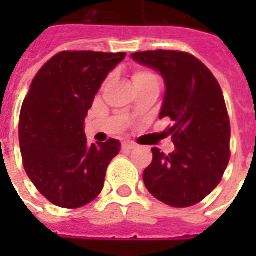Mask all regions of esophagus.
<instances>
[{
  "label": "esophagus",
  "mask_w": 256,
  "mask_h": 256,
  "mask_svg": "<svg viewBox=\"0 0 256 256\" xmlns=\"http://www.w3.org/2000/svg\"><path fill=\"white\" fill-rule=\"evenodd\" d=\"M122 148L126 150H136V148H137V144H134V142H123Z\"/></svg>",
  "instance_id": "34e87169"
}]
</instances>
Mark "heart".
<instances>
[{"label": "heart", "instance_id": "heart-1", "mask_svg": "<svg viewBox=\"0 0 256 256\" xmlns=\"http://www.w3.org/2000/svg\"><path fill=\"white\" fill-rule=\"evenodd\" d=\"M150 76H155L154 74L148 72V71H138V72L134 74L133 82H138V80H142V79L150 78Z\"/></svg>", "mask_w": 256, "mask_h": 256}]
</instances>
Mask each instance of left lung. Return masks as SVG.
Segmentation results:
<instances>
[{"mask_svg": "<svg viewBox=\"0 0 256 256\" xmlns=\"http://www.w3.org/2000/svg\"><path fill=\"white\" fill-rule=\"evenodd\" d=\"M145 67L159 71L166 93L159 118H168L176 150L168 155L154 148L144 172L150 193L172 207L200 203L220 182L230 159V122L218 80L198 58L177 50L132 54Z\"/></svg>", "mask_w": 256, "mask_h": 256, "instance_id": "1", "label": "left lung"}]
</instances>
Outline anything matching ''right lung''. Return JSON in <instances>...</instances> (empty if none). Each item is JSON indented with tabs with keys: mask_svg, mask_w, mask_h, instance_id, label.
<instances>
[{
	"mask_svg": "<svg viewBox=\"0 0 256 256\" xmlns=\"http://www.w3.org/2000/svg\"><path fill=\"white\" fill-rule=\"evenodd\" d=\"M126 53L78 50L53 56L32 79L19 120L23 166L50 203L79 208L104 186L120 142L88 144L84 118L106 75Z\"/></svg>",
	"mask_w": 256,
	"mask_h": 256,
	"instance_id": "add662e5",
	"label": "right lung"
}]
</instances>
